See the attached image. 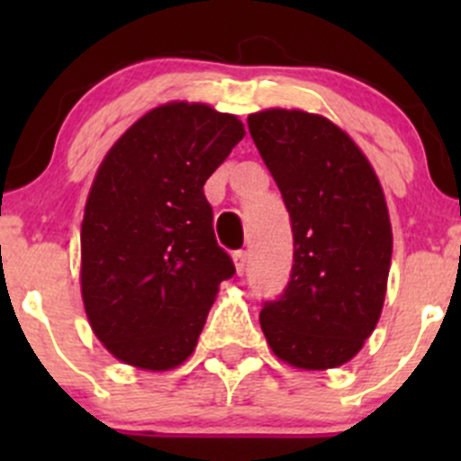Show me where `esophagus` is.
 Returning a JSON list of instances; mask_svg holds the SVG:
<instances>
[{
  "mask_svg": "<svg viewBox=\"0 0 461 461\" xmlns=\"http://www.w3.org/2000/svg\"><path fill=\"white\" fill-rule=\"evenodd\" d=\"M234 265H236V272L239 274H243L245 269H248V252H245V249L234 252Z\"/></svg>",
  "mask_w": 461,
  "mask_h": 461,
  "instance_id": "1",
  "label": "esophagus"
}]
</instances>
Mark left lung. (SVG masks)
<instances>
[{
    "label": "left lung",
    "instance_id": "left-lung-1",
    "mask_svg": "<svg viewBox=\"0 0 461 461\" xmlns=\"http://www.w3.org/2000/svg\"><path fill=\"white\" fill-rule=\"evenodd\" d=\"M248 127L294 236L290 281L263 303L260 328L285 364L337 368L364 348L384 308L393 257L384 189L361 149L323 115L267 109Z\"/></svg>",
    "mask_w": 461,
    "mask_h": 461
}]
</instances>
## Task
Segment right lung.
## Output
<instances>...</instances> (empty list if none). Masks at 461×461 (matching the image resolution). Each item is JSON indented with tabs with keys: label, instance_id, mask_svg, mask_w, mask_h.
Here are the masks:
<instances>
[{
	"label": "right lung",
	"instance_id": "right-lung-1",
	"mask_svg": "<svg viewBox=\"0 0 461 461\" xmlns=\"http://www.w3.org/2000/svg\"><path fill=\"white\" fill-rule=\"evenodd\" d=\"M243 136L236 115L169 102L102 160L82 221L80 283L88 323L115 359L160 373L196 348L218 285L236 272L203 187Z\"/></svg>",
	"mask_w": 461,
	"mask_h": 461
}]
</instances>
